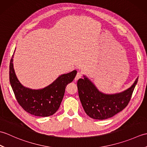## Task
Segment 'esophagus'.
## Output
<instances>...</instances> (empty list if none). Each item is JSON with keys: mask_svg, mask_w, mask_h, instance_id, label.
<instances>
[{"mask_svg": "<svg viewBox=\"0 0 147 147\" xmlns=\"http://www.w3.org/2000/svg\"><path fill=\"white\" fill-rule=\"evenodd\" d=\"M82 73H80V72H78V73L76 74V77H75V78H74V80L77 81L78 80L80 79V78H82Z\"/></svg>", "mask_w": 147, "mask_h": 147, "instance_id": "esophagus-1", "label": "esophagus"}]
</instances>
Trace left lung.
Here are the masks:
<instances>
[{
    "instance_id": "left-lung-1",
    "label": "left lung",
    "mask_w": 147,
    "mask_h": 147,
    "mask_svg": "<svg viewBox=\"0 0 147 147\" xmlns=\"http://www.w3.org/2000/svg\"><path fill=\"white\" fill-rule=\"evenodd\" d=\"M83 77L77 83L81 103L88 116L99 120L112 117L126 107L138 79L137 78L131 86L123 92L105 94L99 91L86 76Z\"/></svg>"
}]
</instances>
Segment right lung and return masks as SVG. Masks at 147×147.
Wrapping results in <instances>:
<instances>
[{
	"mask_svg": "<svg viewBox=\"0 0 147 147\" xmlns=\"http://www.w3.org/2000/svg\"><path fill=\"white\" fill-rule=\"evenodd\" d=\"M13 56L9 65V81L19 104L24 111L35 116L47 117L55 114L60 107L65 87L73 82L77 71L74 70L62 74L43 88H29L22 85L16 75Z\"/></svg>",
	"mask_w": 147,
	"mask_h": 147,
	"instance_id": "1",
	"label": "right lung"
}]
</instances>
